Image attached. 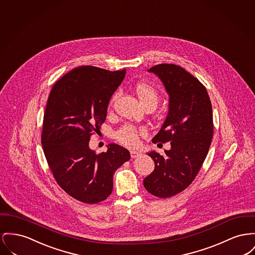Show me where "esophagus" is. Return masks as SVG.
<instances>
[{"label":"esophagus","instance_id":"esophagus-1","mask_svg":"<svg viewBox=\"0 0 255 255\" xmlns=\"http://www.w3.org/2000/svg\"><path fill=\"white\" fill-rule=\"evenodd\" d=\"M130 154H131V157H132L133 159H135V158H137L138 156L141 155V152H140V151H136V150H131V151H130Z\"/></svg>","mask_w":255,"mask_h":255}]
</instances>
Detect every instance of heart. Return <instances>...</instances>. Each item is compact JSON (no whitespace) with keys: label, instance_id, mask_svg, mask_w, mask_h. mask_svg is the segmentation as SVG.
<instances>
[{"label":"heart","instance_id":"obj_1","mask_svg":"<svg viewBox=\"0 0 255 255\" xmlns=\"http://www.w3.org/2000/svg\"><path fill=\"white\" fill-rule=\"evenodd\" d=\"M135 92L144 107L148 105L157 106L159 102V92L154 87L147 83L139 82L135 84ZM118 93H115L110 101V106L114 105L118 98ZM144 129H137L132 124H126L122 126L116 133V138L120 143L127 146H135L138 143V135L143 134Z\"/></svg>","mask_w":255,"mask_h":255}]
</instances>
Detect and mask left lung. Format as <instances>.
Here are the masks:
<instances>
[{"label": "left lung", "instance_id": "obj_1", "mask_svg": "<svg viewBox=\"0 0 255 255\" xmlns=\"http://www.w3.org/2000/svg\"><path fill=\"white\" fill-rule=\"evenodd\" d=\"M148 71L162 80L169 95L166 120L152 141H170L171 148L164 155L148 153L155 169L143 186L151 195L167 198L191 185L207 156L214 133L212 104L206 88L179 65L162 63Z\"/></svg>", "mask_w": 255, "mask_h": 255}]
</instances>
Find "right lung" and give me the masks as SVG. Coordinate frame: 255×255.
I'll return each mask as SVG.
<instances>
[{
	"mask_svg": "<svg viewBox=\"0 0 255 255\" xmlns=\"http://www.w3.org/2000/svg\"><path fill=\"white\" fill-rule=\"evenodd\" d=\"M125 73L77 67L54 84L47 100L41 132L47 163L60 188L84 203L105 200L113 191L114 173L131 158L128 150L115 143L99 154L89 146Z\"/></svg>",
	"mask_w": 255,
	"mask_h": 255,
	"instance_id": "1",
	"label": "right lung"
}]
</instances>
